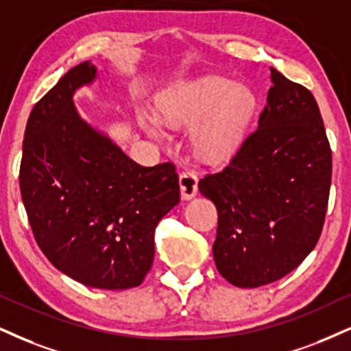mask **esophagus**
Masks as SVG:
<instances>
[{
    "label": "esophagus",
    "mask_w": 351,
    "mask_h": 351,
    "mask_svg": "<svg viewBox=\"0 0 351 351\" xmlns=\"http://www.w3.org/2000/svg\"><path fill=\"white\" fill-rule=\"evenodd\" d=\"M179 185H180V195L184 200H190L198 193V179L193 172L185 171L179 177Z\"/></svg>",
    "instance_id": "34e87169"
}]
</instances>
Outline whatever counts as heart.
Segmentation results:
<instances>
[{
	"mask_svg": "<svg viewBox=\"0 0 351 351\" xmlns=\"http://www.w3.org/2000/svg\"><path fill=\"white\" fill-rule=\"evenodd\" d=\"M255 110V97L247 88L218 76L185 83L158 104L159 120L172 130L190 128V148L206 164H218L239 148ZM146 130L162 140L161 125L146 122Z\"/></svg>",
	"mask_w": 351,
	"mask_h": 351,
	"instance_id": "obj_1",
	"label": "heart"
}]
</instances>
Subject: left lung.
I'll return each mask as SVG.
<instances>
[{"label":"left lung","instance_id":"obj_1","mask_svg":"<svg viewBox=\"0 0 351 351\" xmlns=\"http://www.w3.org/2000/svg\"><path fill=\"white\" fill-rule=\"evenodd\" d=\"M270 73L257 130L228 167L198 182L218 210L216 268L239 288L274 283L308 257L330 192L332 151L317 102L304 86Z\"/></svg>","mask_w":351,"mask_h":351}]
</instances>
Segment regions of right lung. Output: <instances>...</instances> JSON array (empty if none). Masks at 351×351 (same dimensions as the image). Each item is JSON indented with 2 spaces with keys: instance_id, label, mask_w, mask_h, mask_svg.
I'll list each match as a JSON object with an SVG mask.
<instances>
[{
  "instance_id": "add662e5",
  "label": "right lung",
  "mask_w": 351,
  "mask_h": 351,
  "mask_svg": "<svg viewBox=\"0 0 351 351\" xmlns=\"http://www.w3.org/2000/svg\"><path fill=\"white\" fill-rule=\"evenodd\" d=\"M97 68L83 62L34 106L21 197L38 247L86 287L127 289L153 265L158 223L180 202L174 164L143 167L86 122L73 96Z\"/></svg>"
}]
</instances>
